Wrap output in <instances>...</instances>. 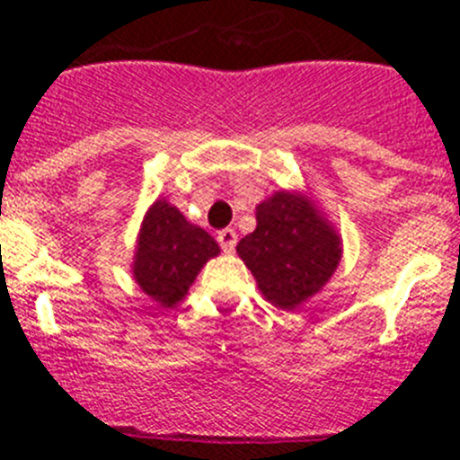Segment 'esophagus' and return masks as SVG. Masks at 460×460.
<instances>
[{"label":"esophagus","mask_w":460,"mask_h":460,"mask_svg":"<svg viewBox=\"0 0 460 460\" xmlns=\"http://www.w3.org/2000/svg\"><path fill=\"white\" fill-rule=\"evenodd\" d=\"M218 243H221V249L226 251V253H233L234 246H237V233L234 230H230V227H226V230H221V233L217 234Z\"/></svg>","instance_id":"obj_1"}]
</instances>
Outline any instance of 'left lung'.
Returning a JSON list of instances; mask_svg holds the SVG:
<instances>
[{"label":"left lung","mask_w":460,"mask_h":460,"mask_svg":"<svg viewBox=\"0 0 460 460\" xmlns=\"http://www.w3.org/2000/svg\"><path fill=\"white\" fill-rule=\"evenodd\" d=\"M255 230L237 243L271 306L296 311L318 295L343 258L341 233L302 190H276L255 207Z\"/></svg>","instance_id":"left-lung-1"}]
</instances>
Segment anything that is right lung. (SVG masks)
Masks as SVG:
<instances>
[{
  "mask_svg": "<svg viewBox=\"0 0 460 460\" xmlns=\"http://www.w3.org/2000/svg\"><path fill=\"white\" fill-rule=\"evenodd\" d=\"M218 253L217 239L158 198L142 218L131 271L145 295L170 308L189 295L202 267Z\"/></svg>",
  "mask_w": 460,
  "mask_h": 460,
  "instance_id": "obj_1",
  "label": "right lung"
}]
</instances>
